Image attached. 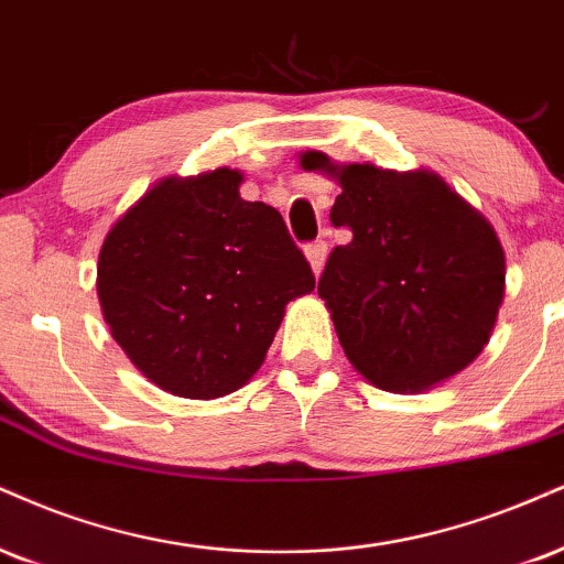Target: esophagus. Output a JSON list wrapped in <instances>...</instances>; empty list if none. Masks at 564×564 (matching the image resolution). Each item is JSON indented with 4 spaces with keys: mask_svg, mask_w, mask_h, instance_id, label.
<instances>
[{
    "mask_svg": "<svg viewBox=\"0 0 564 564\" xmlns=\"http://www.w3.org/2000/svg\"><path fill=\"white\" fill-rule=\"evenodd\" d=\"M304 254H307V262H310L312 273L321 275L323 273V264H325V257H328V243H325V241L310 243V247L304 249Z\"/></svg>",
    "mask_w": 564,
    "mask_h": 564,
    "instance_id": "esophagus-1",
    "label": "esophagus"
}]
</instances>
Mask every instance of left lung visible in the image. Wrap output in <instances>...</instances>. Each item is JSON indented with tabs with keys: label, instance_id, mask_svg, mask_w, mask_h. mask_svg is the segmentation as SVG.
I'll use <instances>...</instances> for the list:
<instances>
[{
	"label": "left lung",
	"instance_id": "obj_1",
	"mask_svg": "<svg viewBox=\"0 0 564 564\" xmlns=\"http://www.w3.org/2000/svg\"><path fill=\"white\" fill-rule=\"evenodd\" d=\"M300 165L341 186L330 223L349 228L351 241L330 252L317 294L351 368L393 393L463 372L505 302V249L491 223L423 167L338 165L315 149Z\"/></svg>",
	"mask_w": 564,
	"mask_h": 564
}]
</instances>
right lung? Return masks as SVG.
Returning a JSON list of instances; mask_svg holds the SVG:
<instances>
[{"label": "right lung", "mask_w": 564, "mask_h": 564, "mask_svg": "<svg viewBox=\"0 0 564 564\" xmlns=\"http://www.w3.org/2000/svg\"><path fill=\"white\" fill-rule=\"evenodd\" d=\"M241 183L230 167L160 178L99 249L97 296L112 338L173 397L247 386L286 304L315 289L281 213L241 199Z\"/></svg>", "instance_id": "obj_1"}]
</instances>
